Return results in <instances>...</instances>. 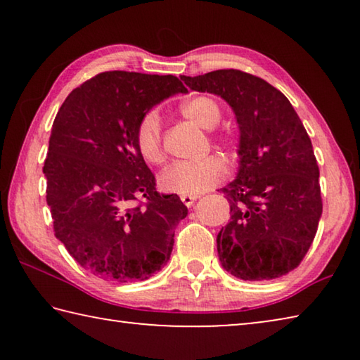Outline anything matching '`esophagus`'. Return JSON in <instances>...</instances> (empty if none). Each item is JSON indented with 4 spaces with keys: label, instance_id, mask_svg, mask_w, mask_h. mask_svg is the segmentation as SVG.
I'll use <instances>...</instances> for the list:
<instances>
[{
    "label": "esophagus",
    "instance_id": "obj_1",
    "mask_svg": "<svg viewBox=\"0 0 360 360\" xmlns=\"http://www.w3.org/2000/svg\"><path fill=\"white\" fill-rule=\"evenodd\" d=\"M197 198H198L197 195H181V202L184 203V205L187 206V208H191V206L193 205V202H195V200H197Z\"/></svg>",
    "mask_w": 360,
    "mask_h": 360
}]
</instances>
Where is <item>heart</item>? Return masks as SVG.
<instances>
[{
	"label": "heart",
	"instance_id": "b5f03b06",
	"mask_svg": "<svg viewBox=\"0 0 360 360\" xmlns=\"http://www.w3.org/2000/svg\"><path fill=\"white\" fill-rule=\"evenodd\" d=\"M181 114L191 119L202 129L211 130L222 117V109L217 100L208 95H197L181 103ZM216 143L233 149L236 138L231 133H221ZM135 146L139 157L146 163L158 165L165 158L162 146V122L155 109L146 111L139 117L135 129ZM227 174V165L221 155H208L200 160L174 162L158 176V184L167 192L181 195H200L214 187Z\"/></svg>",
	"mask_w": 360,
	"mask_h": 360
}]
</instances>
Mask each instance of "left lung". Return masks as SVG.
<instances>
[{"label": "left lung", "mask_w": 360, "mask_h": 360, "mask_svg": "<svg viewBox=\"0 0 360 360\" xmlns=\"http://www.w3.org/2000/svg\"><path fill=\"white\" fill-rule=\"evenodd\" d=\"M181 79L227 101L240 127V172L222 188L230 222L217 235L219 260L245 281L285 275L307 255L322 214L319 167L300 117L284 94L245 71Z\"/></svg>", "instance_id": "obj_1"}]
</instances>
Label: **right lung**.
I'll return each mask as SVG.
<instances>
[{"label":"right lung","instance_id":"right-lung-1","mask_svg":"<svg viewBox=\"0 0 360 360\" xmlns=\"http://www.w3.org/2000/svg\"><path fill=\"white\" fill-rule=\"evenodd\" d=\"M179 92L187 89L172 75L105 71L72 90L53 120L42 168L53 231L105 281H144L172 255L187 206L155 191L135 129L146 111Z\"/></svg>","mask_w":360,"mask_h":360}]
</instances>
